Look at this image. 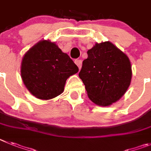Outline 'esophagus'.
Wrapping results in <instances>:
<instances>
[{
  "label": "esophagus",
  "instance_id": "1",
  "mask_svg": "<svg viewBox=\"0 0 151 151\" xmlns=\"http://www.w3.org/2000/svg\"><path fill=\"white\" fill-rule=\"evenodd\" d=\"M75 64L77 65V67H78L79 70H81V67H82V61L80 60V59H77V60H75Z\"/></svg>",
  "mask_w": 151,
  "mask_h": 151
}]
</instances>
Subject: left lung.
<instances>
[{"mask_svg": "<svg viewBox=\"0 0 151 151\" xmlns=\"http://www.w3.org/2000/svg\"><path fill=\"white\" fill-rule=\"evenodd\" d=\"M79 77L89 99L99 106H110L126 93L131 83L129 57L109 41L96 43L87 51Z\"/></svg>", "mask_w": 151, "mask_h": 151, "instance_id": "left-lung-1", "label": "left lung"}]
</instances>
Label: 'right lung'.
Here are the masks:
<instances>
[{"label":"right lung","mask_w":151,"mask_h":151,"mask_svg":"<svg viewBox=\"0 0 151 151\" xmlns=\"http://www.w3.org/2000/svg\"><path fill=\"white\" fill-rule=\"evenodd\" d=\"M78 70L68 55L49 40H40L29 49L21 64L23 83L32 95L41 100L62 94L67 79Z\"/></svg>","instance_id":"obj_1"}]
</instances>
